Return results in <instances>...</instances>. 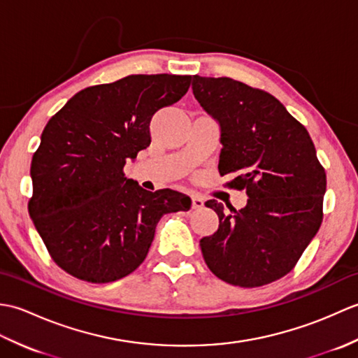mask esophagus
<instances>
[{
	"mask_svg": "<svg viewBox=\"0 0 358 358\" xmlns=\"http://www.w3.org/2000/svg\"><path fill=\"white\" fill-rule=\"evenodd\" d=\"M203 206H204L203 196L199 195V194H194V195H192V209L199 210V209H203Z\"/></svg>",
	"mask_w": 358,
	"mask_h": 358,
	"instance_id": "34e87169",
	"label": "esophagus"
}]
</instances>
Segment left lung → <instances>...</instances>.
Listing matches in <instances>:
<instances>
[{"instance_id": "obj_1", "label": "left lung", "mask_w": 358, "mask_h": 358, "mask_svg": "<svg viewBox=\"0 0 358 358\" xmlns=\"http://www.w3.org/2000/svg\"><path fill=\"white\" fill-rule=\"evenodd\" d=\"M192 90L222 129L220 175L246 189L248 204L218 215V231L200 240L208 268L226 283L257 287L294 269L320 229L326 172L313 140L275 96L232 78L194 75Z\"/></svg>"}]
</instances>
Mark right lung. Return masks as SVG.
Instances as JSON below:
<instances>
[{
  "instance_id": "obj_1",
  "label": "right lung",
  "mask_w": 358,
  "mask_h": 358,
  "mask_svg": "<svg viewBox=\"0 0 358 358\" xmlns=\"http://www.w3.org/2000/svg\"><path fill=\"white\" fill-rule=\"evenodd\" d=\"M191 75H129L73 95L45 124L30 164L29 214L52 260L89 283H110L146 258L164 214L187 195L149 192L124 164L150 144V120L177 103Z\"/></svg>"
}]
</instances>
